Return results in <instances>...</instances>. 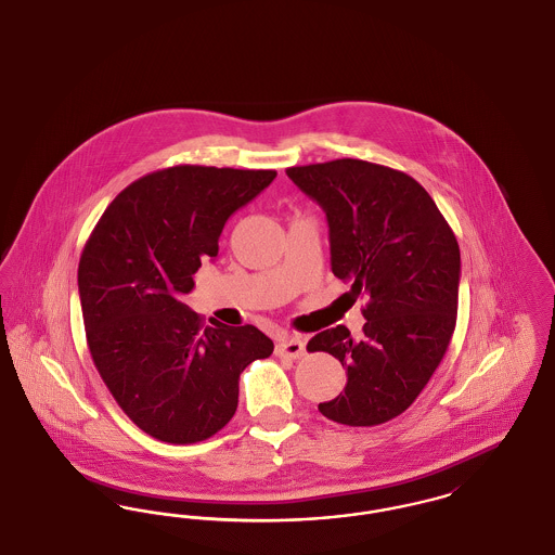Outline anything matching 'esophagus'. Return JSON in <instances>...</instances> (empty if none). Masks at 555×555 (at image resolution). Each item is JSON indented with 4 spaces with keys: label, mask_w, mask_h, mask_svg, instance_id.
Returning a JSON list of instances; mask_svg holds the SVG:
<instances>
[{
    "label": "esophagus",
    "mask_w": 555,
    "mask_h": 555,
    "mask_svg": "<svg viewBox=\"0 0 555 555\" xmlns=\"http://www.w3.org/2000/svg\"><path fill=\"white\" fill-rule=\"evenodd\" d=\"M276 351H279V356H287V358L297 360L306 353V341L295 335H281V339L276 344Z\"/></svg>",
    "instance_id": "1"
}]
</instances>
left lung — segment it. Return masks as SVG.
<instances>
[{
    "label": "left lung",
    "mask_w": 555,
    "mask_h": 555,
    "mask_svg": "<svg viewBox=\"0 0 555 555\" xmlns=\"http://www.w3.org/2000/svg\"><path fill=\"white\" fill-rule=\"evenodd\" d=\"M287 177L326 214L331 270L366 299L364 333L322 331L310 351L347 370L344 393L318 405L347 426L405 412L448 351L460 287V247L448 220L405 172L364 159L293 166Z\"/></svg>",
    "instance_id": "1"
}]
</instances>
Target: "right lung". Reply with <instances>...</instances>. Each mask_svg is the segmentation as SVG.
I'll return each instance as SVG.
<instances>
[{"label":"right lung","instance_id":"obj_1","mask_svg":"<svg viewBox=\"0 0 555 555\" xmlns=\"http://www.w3.org/2000/svg\"><path fill=\"white\" fill-rule=\"evenodd\" d=\"M274 170L172 166L141 177L107 206L79 262L93 364L122 412L166 443H197L237 410L238 376L274 344L251 324L204 326L183 295L218 256L227 220Z\"/></svg>","mask_w":555,"mask_h":555}]
</instances>
